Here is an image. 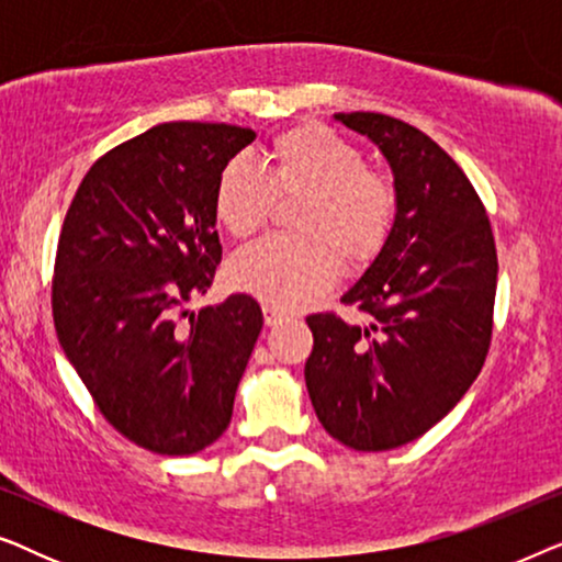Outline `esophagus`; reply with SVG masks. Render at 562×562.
Segmentation results:
<instances>
[{
    "label": "esophagus",
    "mask_w": 562,
    "mask_h": 562,
    "mask_svg": "<svg viewBox=\"0 0 562 562\" xmlns=\"http://www.w3.org/2000/svg\"><path fill=\"white\" fill-rule=\"evenodd\" d=\"M283 317H286V312L279 310V306H271V304H263V319L268 327H273L276 322H281Z\"/></svg>",
    "instance_id": "obj_1"
}]
</instances>
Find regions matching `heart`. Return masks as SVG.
I'll list each match as a JSON object with an SVG mask.
<instances>
[{
	"label": "heart",
	"mask_w": 562,
	"mask_h": 562,
	"mask_svg": "<svg viewBox=\"0 0 562 562\" xmlns=\"http://www.w3.org/2000/svg\"><path fill=\"white\" fill-rule=\"evenodd\" d=\"M276 196H304L294 229L237 252L229 281L279 310H294L333 286L340 258L363 266L379 256L396 220V189L366 168L356 145L322 125H296L273 137L258 168L235 158L214 187V217L233 237L256 235Z\"/></svg>",
	"instance_id": "obj_1"
}]
</instances>
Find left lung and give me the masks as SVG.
<instances>
[{"instance_id":"1","label":"left lung","mask_w":562,"mask_h":562,"mask_svg":"<svg viewBox=\"0 0 562 562\" xmlns=\"http://www.w3.org/2000/svg\"><path fill=\"white\" fill-rule=\"evenodd\" d=\"M379 145L396 189L386 245L340 302L368 314L348 325L310 314L306 391L322 427L352 450L417 440L481 373L494 329L496 245L479 194L422 130L379 112L335 114Z\"/></svg>"}]
</instances>
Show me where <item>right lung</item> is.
<instances>
[{
  "label": "right lung",
  "mask_w": 562,
  "mask_h": 562,
  "mask_svg": "<svg viewBox=\"0 0 562 562\" xmlns=\"http://www.w3.org/2000/svg\"><path fill=\"white\" fill-rule=\"evenodd\" d=\"M252 140L217 122L150 127L89 168L60 229V348L104 419L158 456H191L225 432L263 327L248 294L181 312L222 260L217 176Z\"/></svg>",
  "instance_id": "obj_1"
}]
</instances>
